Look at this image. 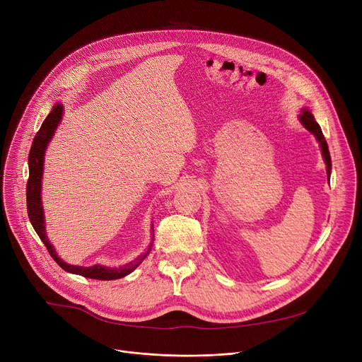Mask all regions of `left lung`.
Returning a JSON list of instances; mask_svg holds the SVG:
<instances>
[{"mask_svg":"<svg viewBox=\"0 0 362 362\" xmlns=\"http://www.w3.org/2000/svg\"><path fill=\"white\" fill-rule=\"evenodd\" d=\"M299 118H300L302 124H303V125L310 131V133L317 139V141H319V144H320V148H322V154H323L325 163H326L327 177H329L331 169H332V166H331V154H329V150H327V144H326V140H325V137H323V133H322V129H320L319 124L315 121L313 115H312L310 111H308V110H303L302 114L299 115Z\"/></svg>","mask_w":362,"mask_h":362,"instance_id":"obj_1","label":"left lung"}]
</instances>
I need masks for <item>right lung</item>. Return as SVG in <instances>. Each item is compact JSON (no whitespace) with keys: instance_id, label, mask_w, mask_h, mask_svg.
I'll return each mask as SVG.
<instances>
[{"instance_id":"1","label":"right lung","mask_w":362,"mask_h":362,"mask_svg":"<svg viewBox=\"0 0 362 362\" xmlns=\"http://www.w3.org/2000/svg\"><path fill=\"white\" fill-rule=\"evenodd\" d=\"M63 114V107L60 104L54 105L52 112L46 117L43 121L40 129L37 131V134L33 140L30 154H28V180H27V214L30 218V222L33 228L36 229L37 235L46 245L49 254L52 258L57 262V264L64 270L74 274H79L88 279H95V280H115L121 279L127 274H129L133 270H136L141 261L147 257L151 248L134 261L128 262V264L119 267V269H110V267H103V266H92V267H79V266H71L66 264V262L62 261L57 254L54 252L53 245L49 243L46 231H45V218H43V208H42V199H40V190H42V175H43V158H45V150L53 137L57 124L60 122Z\"/></svg>"}]
</instances>
